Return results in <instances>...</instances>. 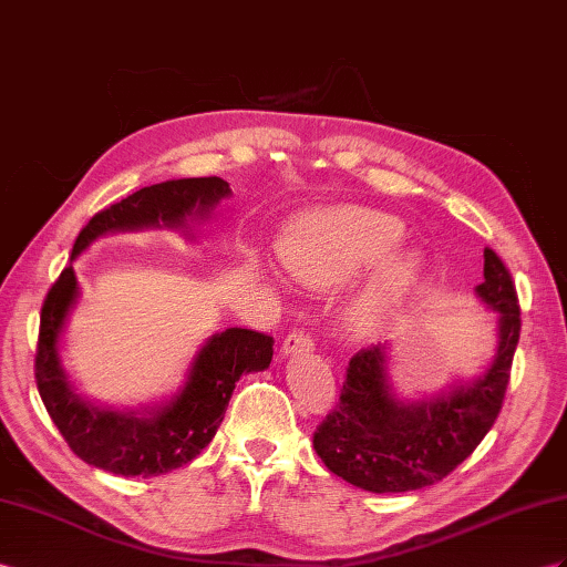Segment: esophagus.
<instances>
[{
    "mask_svg": "<svg viewBox=\"0 0 567 567\" xmlns=\"http://www.w3.org/2000/svg\"><path fill=\"white\" fill-rule=\"evenodd\" d=\"M309 350H313V342H311V338L307 336V332H303V330H292V332H289V336L285 338L280 352H282L285 357H289V354L309 352Z\"/></svg>",
    "mask_w": 567,
    "mask_h": 567,
    "instance_id": "obj_1",
    "label": "esophagus"
}]
</instances>
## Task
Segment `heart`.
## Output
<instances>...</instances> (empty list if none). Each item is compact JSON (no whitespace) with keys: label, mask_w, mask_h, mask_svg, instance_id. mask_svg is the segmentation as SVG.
Wrapping results in <instances>:
<instances>
[{"label":"heart","mask_w":567,"mask_h":567,"mask_svg":"<svg viewBox=\"0 0 567 567\" xmlns=\"http://www.w3.org/2000/svg\"><path fill=\"white\" fill-rule=\"evenodd\" d=\"M404 227L393 215L369 208H338L301 223L280 246V260L303 287H338L393 254ZM416 275V258H388L352 303V326L359 332L379 330L395 311Z\"/></svg>","instance_id":"1"}]
</instances>
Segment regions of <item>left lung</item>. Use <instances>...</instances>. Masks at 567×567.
Listing matches in <instances>:
<instances>
[{
    "instance_id": "left-lung-1",
    "label": "left lung",
    "mask_w": 567,
    "mask_h": 567,
    "mask_svg": "<svg viewBox=\"0 0 567 567\" xmlns=\"http://www.w3.org/2000/svg\"><path fill=\"white\" fill-rule=\"evenodd\" d=\"M476 297L498 313V344L482 375L431 400H400L388 375V344L357 352L340 404L313 433L326 467L371 493L416 491L441 482L484 441L503 408L519 342V301L511 272L484 249Z\"/></svg>"
}]
</instances>
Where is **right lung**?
I'll list each match as a JSON object with an SVG mask.
<instances>
[{
	"mask_svg": "<svg viewBox=\"0 0 567 567\" xmlns=\"http://www.w3.org/2000/svg\"><path fill=\"white\" fill-rule=\"evenodd\" d=\"M229 194V184L220 177L143 186L91 217V223L81 229L71 260L110 231L143 227L188 229V223L206 220ZM76 299L79 280L74 266H69L42 303L35 381L62 439L83 462L97 470L122 476H157L192 462L220 429L241 375L270 367L275 344L270 336L249 328H227L203 342L186 373V383L167 402L141 412L97 408L76 395L60 357L66 316Z\"/></svg>",
	"mask_w": 567,
	"mask_h": 567,
	"instance_id": "1",
	"label": "right lung"
}]
</instances>
